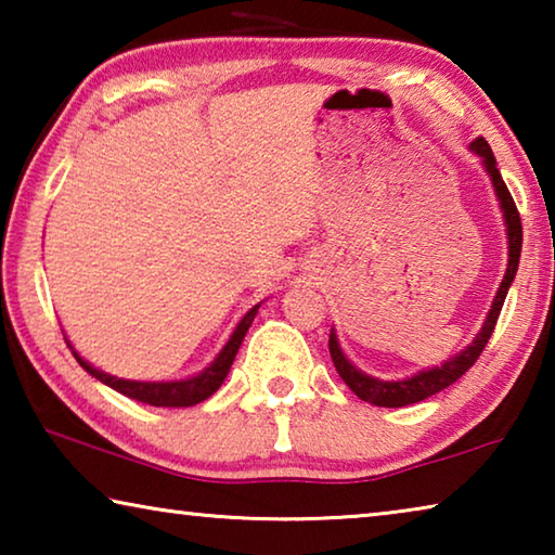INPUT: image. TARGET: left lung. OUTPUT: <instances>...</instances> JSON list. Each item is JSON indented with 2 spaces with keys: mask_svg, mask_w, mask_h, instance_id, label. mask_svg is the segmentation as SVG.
<instances>
[{
  "mask_svg": "<svg viewBox=\"0 0 555 555\" xmlns=\"http://www.w3.org/2000/svg\"><path fill=\"white\" fill-rule=\"evenodd\" d=\"M469 146H473L475 154L482 156V164L487 168V173H490V178H492L496 198H500L502 212H504L506 237H509V264H506V274L502 279V286H500V291H496V296L492 300V308H490V315H487L480 335L475 337L473 345H469L467 350H463L457 357H453V360H448L446 364H440V367H436V370L418 372L416 377H409L403 382H382V379L367 377L364 372L352 367V364L347 362V357L343 354L340 345H337L335 333L331 331V340H327V347H331V357H333V364H335L337 374H340L343 382L357 393V397H360L362 401L374 403V406H387V409L409 406V403H416V401H424L428 397H434V393L443 391L446 387H450V384L463 377V374L477 362V357L482 354L487 343H490V337L494 333V325H496V318H500V313H502L506 291H509L512 281L516 276V269H519V257H521V218H519V210H516L509 188H506V183L502 181V173H500V168H496L490 144H487L485 139L480 137V139H475V142Z\"/></svg>",
  "mask_w": 555,
  "mask_h": 555,
  "instance_id": "1",
  "label": "left lung"
}]
</instances>
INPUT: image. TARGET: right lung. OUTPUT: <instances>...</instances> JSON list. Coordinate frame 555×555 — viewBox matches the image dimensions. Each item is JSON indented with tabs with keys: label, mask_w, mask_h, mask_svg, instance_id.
I'll return each instance as SVG.
<instances>
[{
	"label": "right lung",
	"mask_w": 555,
	"mask_h": 555,
	"mask_svg": "<svg viewBox=\"0 0 555 555\" xmlns=\"http://www.w3.org/2000/svg\"><path fill=\"white\" fill-rule=\"evenodd\" d=\"M257 311H259V306L251 308V311L242 318L240 325L234 327V333L228 340V345H224L222 352L215 357L210 367L201 372L198 377H191V379H181V382H129V379H117V377H112V374H105V372L92 367V364L82 360V357L75 350H73V354H75V360L80 362V367L86 370L88 374H92V377L100 379L102 384H107V387H112L115 391L125 393V397H129V399L149 403V406H168V409L195 406V403L205 401L220 389V384L224 382V377H228V372H230L232 362H234V354H237L244 335H247Z\"/></svg>",
	"instance_id": "obj_1"
}]
</instances>
